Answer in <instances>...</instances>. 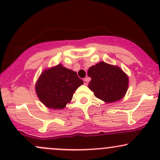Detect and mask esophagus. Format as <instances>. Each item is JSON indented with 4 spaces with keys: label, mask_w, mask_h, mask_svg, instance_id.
<instances>
[{
    "label": "esophagus",
    "mask_w": 160,
    "mask_h": 160,
    "mask_svg": "<svg viewBox=\"0 0 160 160\" xmlns=\"http://www.w3.org/2000/svg\"><path fill=\"white\" fill-rule=\"evenodd\" d=\"M83 82H84V84H85V85H87L88 82H89V78H84L83 79Z\"/></svg>",
    "instance_id": "34e87169"
}]
</instances>
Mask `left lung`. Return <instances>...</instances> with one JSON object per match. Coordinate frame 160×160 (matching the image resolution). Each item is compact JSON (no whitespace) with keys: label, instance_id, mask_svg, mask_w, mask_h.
Instances as JSON below:
<instances>
[{"label":"left lung","instance_id":"obj_1","mask_svg":"<svg viewBox=\"0 0 160 160\" xmlns=\"http://www.w3.org/2000/svg\"><path fill=\"white\" fill-rule=\"evenodd\" d=\"M88 76L91 78L89 89L95 97L107 103L120 100L127 91L128 77L118 67L99 62L89 68Z\"/></svg>","mask_w":160,"mask_h":160}]
</instances>
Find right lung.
I'll list each match as a JSON object with an SVG mask.
<instances>
[{"mask_svg":"<svg viewBox=\"0 0 160 160\" xmlns=\"http://www.w3.org/2000/svg\"><path fill=\"white\" fill-rule=\"evenodd\" d=\"M83 81L75 71L58 65L42 73L36 83V92L41 102L52 109H62L72 99Z\"/></svg>","mask_w":160,"mask_h":160,"instance_id":"obj_1","label":"right lung"}]
</instances>
